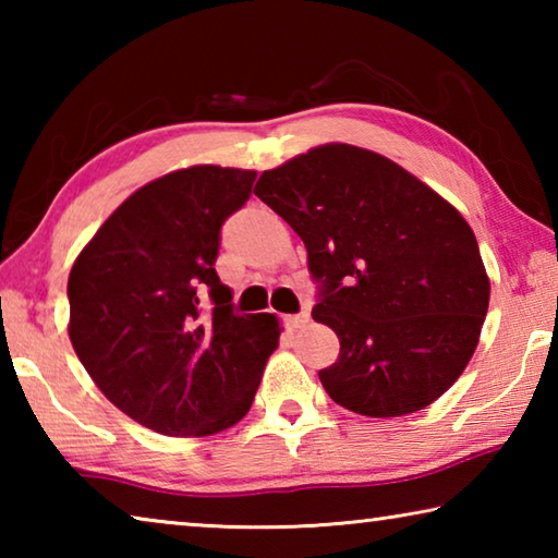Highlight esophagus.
<instances>
[{"label":"esophagus","mask_w":558,"mask_h":558,"mask_svg":"<svg viewBox=\"0 0 558 558\" xmlns=\"http://www.w3.org/2000/svg\"><path fill=\"white\" fill-rule=\"evenodd\" d=\"M310 323V313L307 310H300L298 315H288L286 317V325L290 327V329H300V327H305Z\"/></svg>","instance_id":"obj_1"}]
</instances>
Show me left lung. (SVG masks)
Here are the masks:
<instances>
[{
	"label": "left lung",
	"mask_w": 558,
	"mask_h": 558,
	"mask_svg": "<svg viewBox=\"0 0 558 558\" xmlns=\"http://www.w3.org/2000/svg\"><path fill=\"white\" fill-rule=\"evenodd\" d=\"M256 196L307 248L313 317L339 337L319 372L344 409L391 418L446 393L477 347L489 280L475 233L391 159L323 145L263 172Z\"/></svg>",
	"instance_id": "8db88e82"
}]
</instances>
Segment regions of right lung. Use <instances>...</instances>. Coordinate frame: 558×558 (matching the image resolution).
Segmentation results:
<instances>
[{
  "instance_id": "add662e5",
  "label": "right lung",
  "mask_w": 558,
  "mask_h": 558,
  "mask_svg": "<svg viewBox=\"0 0 558 558\" xmlns=\"http://www.w3.org/2000/svg\"><path fill=\"white\" fill-rule=\"evenodd\" d=\"M256 172L189 167L137 189L69 276L71 344L122 413L162 436H211L248 413L276 315H239L216 272L221 226Z\"/></svg>"
}]
</instances>
